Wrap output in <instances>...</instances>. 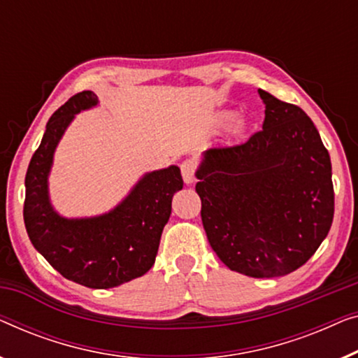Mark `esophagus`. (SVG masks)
Wrapping results in <instances>:
<instances>
[{
  "label": "esophagus",
  "mask_w": 358,
  "mask_h": 358,
  "mask_svg": "<svg viewBox=\"0 0 358 358\" xmlns=\"http://www.w3.org/2000/svg\"><path fill=\"white\" fill-rule=\"evenodd\" d=\"M180 173H182L184 182L185 184H192L195 180V173H196V163L194 159H184L180 163Z\"/></svg>",
  "instance_id": "obj_1"
}]
</instances>
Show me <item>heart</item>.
I'll list each match as a JSON object with an SVG mask.
<instances>
[{
    "label": "heart",
    "instance_id": "b5f03b06",
    "mask_svg": "<svg viewBox=\"0 0 358 358\" xmlns=\"http://www.w3.org/2000/svg\"><path fill=\"white\" fill-rule=\"evenodd\" d=\"M231 119H232V116H226V117H224V121L227 122V121H231Z\"/></svg>",
    "mask_w": 358,
    "mask_h": 358
}]
</instances>
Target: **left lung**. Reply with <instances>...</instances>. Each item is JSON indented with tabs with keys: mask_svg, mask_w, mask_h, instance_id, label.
I'll return each mask as SVG.
<instances>
[{
	"mask_svg": "<svg viewBox=\"0 0 358 358\" xmlns=\"http://www.w3.org/2000/svg\"><path fill=\"white\" fill-rule=\"evenodd\" d=\"M263 129L247 142L205 152L195 185L201 222L232 271L278 278L305 265L334 216L331 159L302 108L258 90Z\"/></svg>",
	"mask_w": 358,
	"mask_h": 358,
	"instance_id": "left-lung-1",
	"label": "left lung"
}]
</instances>
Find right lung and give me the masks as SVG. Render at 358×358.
Listing matches in <instances>:
<instances>
[{"mask_svg":"<svg viewBox=\"0 0 358 358\" xmlns=\"http://www.w3.org/2000/svg\"><path fill=\"white\" fill-rule=\"evenodd\" d=\"M96 101L90 90L76 93L50 117L25 174L24 222L34 247L66 279L110 289L153 266L173 195L184 180L180 169L171 166L145 176L110 213L89 220H66L55 213L46 185L55 148L76 113Z\"/></svg>","mask_w":358,"mask_h":358,"instance_id":"add662e5","label":"right lung"}]
</instances>
